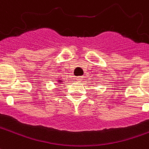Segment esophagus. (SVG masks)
<instances>
[{"label":"esophagus","instance_id":"1","mask_svg":"<svg viewBox=\"0 0 149 149\" xmlns=\"http://www.w3.org/2000/svg\"><path fill=\"white\" fill-rule=\"evenodd\" d=\"M76 80H77V81H81V80H83V77H77Z\"/></svg>","mask_w":149,"mask_h":149}]
</instances>
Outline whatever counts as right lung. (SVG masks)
I'll list each match as a JSON object with an SVG mask.
<instances>
[{"label":"right lung","instance_id":"right-lung-1","mask_svg":"<svg viewBox=\"0 0 149 149\" xmlns=\"http://www.w3.org/2000/svg\"><path fill=\"white\" fill-rule=\"evenodd\" d=\"M59 82H61V80H59Z\"/></svg>","mask_w":149,"mask_h":149}]
</instances>
